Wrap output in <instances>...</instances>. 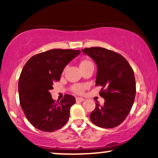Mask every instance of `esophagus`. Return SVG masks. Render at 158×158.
Instances as JSON below:
<instances>
[{"mask_svg":"<svg viewBox=\"0 0 158 158\" xmlns=\"http://www.w3.org/2000/svg\"><path fill=\"white\" fill-rule=\"evenodd\" d=\"M76 100H77V102H83V101H84V99L81 97H77L76 98Z\"/></svg>","mask_w":158,"mask_h":158,"instance_id":"1","label":"esophagus"}]
</instances>
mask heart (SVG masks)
<instances>
[{"label": "heart", "mask_w": 158, "mask_h": 158, "mask_svg": "<svg viewBox=\"0 0 158 158\" xmlns=\"http://www.w3.org/2000/svg\"><path fill=\"white\" fill-rule=\"evenodd\" d=\"M89 64H91V62H90V61L83 60L80 63V65H79V67L85 66V65ZM84 89H85V87H84V85H73V88H72V90H73V91L74 92V93L78 94L82 93Z\"/></svg>", "instance_id": "obj_1"}]
</instances>
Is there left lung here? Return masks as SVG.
<instances>
[{"label":"left lung","mask_w":158,"mask_h":158,"mask_svg":"<svg viewBox=\"0 0 158 158\" xmlns=\"http://www.w3.org/2000/svg\"><path fill=\"white\" fill-rule=\"evenodd\" d=\"M83 53L89 56L97 67L96 85L102 87L99 102L90 114L96 126L111 128L121 124L131 110L136 94L135 73L127 60L120 54L102 48H85Z\"/></svg>","instance_id":"1"}]
</instances>
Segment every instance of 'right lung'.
I'll use <instances>...</instances> for the list:
<instances>
[{
  "mask_svg": "<svg viewBox=\"0 0 158 158\" xmlns=\"http://www.w3.org/2000/svg\"><path fill=\"white\" fill-rule=\"evenodd\" d=\"M80 52V50L53 49L33 56L23 68L19 81L20 104L27 119L37 129L52 132L68 122L75 98L66 94L55 102L50 90L59 81L65 67Z\"/></svg>",
  "mask_w": 158,
  "mask_h": 158,
  "instance_id": "1",
  "label": "right lung"
}]
</instances>
